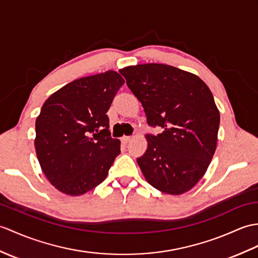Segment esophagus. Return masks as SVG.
Wrapping results in <instances>:
<instances>
[{"instance_id": "obj_1", "label": "esophagus", "mask_w": 258, "mask_h": 258, "mask_svg": "<svg viewBox=\"0 0 258 258\" xmlns=\"http://www.w3.org/2000/svg\"><path fill=\"white\" fill-rule=\"evenodd\" d=\"M131 140H132L131 136H123V137H122V143L125 144V145H126V144H127Z\"/></svg>"}]
</instances>
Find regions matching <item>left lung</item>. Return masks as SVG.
<instances>
[{
	"label": "left lung",
	"mask_w": 258,
	"mask_h": 258,
	"mask_svg": "<svg viewBox=\"0 0 258 258\" xmlns=\"http://www.w3.org/2000/svg\"><path fill=\"white\" fill-rule=\"evenodd\" d=\"M145 111L148 147L137 164L147 182L161 192L182 195L205 176L217 148L220 112L199 77L163 63L119 70Z\"/></svg>",
	"instance_id": "obj_1"
}]
</instances>
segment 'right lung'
<instances>
[{"label": "right lung", "mask_w": 258, "mask_h": 258, "mask_svg": "<svg viewBox=\"0 0 258 258\" xmlns=\"http://www.w3.org/2000/svg\"><path fill=\"white\" fill-rule=\"evenodd\" d=\"M124 79L114 70L83 77L52 93L36 118L35 149L40 168L60 192L81 196L99 185L117 155L109 111Z\"/></svg>", "instance_id": "right-lung-1"}]
</instances>
